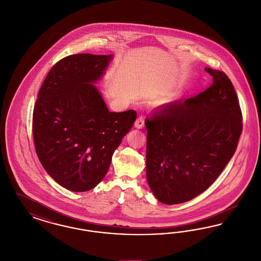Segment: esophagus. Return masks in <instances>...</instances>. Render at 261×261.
<instances>
[{
    "label": "esophagus",
    "mask_w": 261,
    "mask_h": 261,
    "mask_svg": "<svg viewBox=\"0 0 261 261\" xmlns=\"http://www.w3.org/2000/svg\"><path fill=\"white\" fill-rule=\"evenodd\" d=\"M144 126H145V119H144V117H142V116L138 117L136 121H135V127L138 128V129H142V128H144Z\"/></svg>",
    "instance_id": "1"
}]
</instances>
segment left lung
I'll return each mask as SVG.
<instances>
[{
	"mask_svg": "<svg viewBox=\"0 0 261 261\" xmlns=\"http://www.w3.org/2000/svg\"><path fill=\"white\" fill-rule=\"evenodd\" d=\"M212 85L194 98L162 106L145 125L147 180L162 203L196 198L218 178L236 151L243 116L231 80L204 68Z\"/></svg>",
	"mask_w": 261,
	"mask_h": 261,
	"instance_id": "1",
	"label": "left lung"
}]
</instances>
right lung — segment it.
Segmentation results:
<instances>
[{
	"mask_svg": "<svg viewBox=\"0 0 261 261\" xmlns=\"http://www.w3.org/2000/svg\"><path fill=\"white\" fill-rule=\"evenodd\" d=\"M112 60V55L68 56L50 68L38 93L32 123L38 159L72 192L99 184L136 120L133 110L110 112L94 85Z\"/></svg>",
	"mask_w": 261,
	"mask_h": 261,
	"instance_id": "add662e5",
	"label": "right lung"
}]
</instances>
